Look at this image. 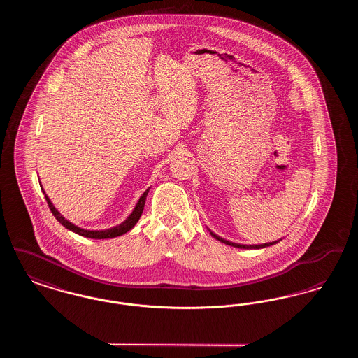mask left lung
I'll list each match as a JSON object with an SVG mask.
<instances>
[{
  "label": "left lung",
  "mask_w": 358,
  "mask_h": 358,
  "mask_svg": "<svg viewBox=\"0 0 358 358\" xmlns=\"http://www.w3.org/2000/svg\"><path fill=\"white\" fill-rule=\"evenodd\" d=\"M209 232H210V235H212L213 238H216V240H219V241H222L224 244H228V245H231V247H236V248H244V250H259V248H266V247L273 245V244H276V243H279V241L282 240V238H279V240L270 241V243H263V244H240V243H234V241H229V240H227V238H222V236L216 235L215 232H212L210 229H209Z\"/></svg>",
  "instance_id": "obj_1"
}]
</instances>
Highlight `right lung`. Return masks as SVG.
I'll list each match as a JSON object with an SVG mask.
<instances>
[{
  "label": "right lung",
  "mask_w": 358,
  "mask_h": 358,
  "mask_svg": "<svg viewBox=\"0 0 358 358\" xmlns=\"http://www.w3.org/2000/svg\"><path fill=\"white\" fill-rule=\"evenodd\" d=\"M40 187H41V185H40ZM41 190H43V193L45 194V200H47V203L50 205V209H51L53 216L56 217L57 222H60L62 225H64L67 229L75 232V234H78V235H80V236H85V238H111L122 236V235H124L126 232H129L130 229L134 228V225L138 222L141 215H142V212H143V206H145V201H146V197H148V193H149L150 187H148V189L143 192V194L139 197V200L136 201L133 212L126 217V220H123V222L118 224V225H115V227L106 228V229H85V228H82V227L75 225L73 222L67 220V219L55 208V205L52 204L50 197L47 196V193H45V190L43 189V187H41Z\"/></svg>",
  "instance_id": "1"
}]
</instances>
